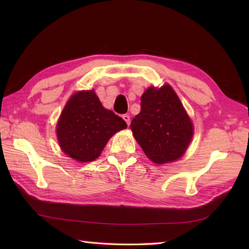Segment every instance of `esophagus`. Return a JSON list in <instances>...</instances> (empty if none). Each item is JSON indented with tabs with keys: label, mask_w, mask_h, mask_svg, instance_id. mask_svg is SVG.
Segmentation results:
<instances>
[{
	"label": "esophagus",
	"mask_w": 249,
	"mask_h": 249,
	"mask_svg": "<svg viewBox=\"0 0 249 249\" xmlns=\"http://www.w3.org/2000/svg\"><path fill=\"white\" fill-rule=\"evenodd\" d=\"M122 118H123V120L126 122V124H127V125L130 124V116L128 114H124L123 116H122Z\"/></svg>",
	"instance_id": "esophagus-1"
}]
</instances>
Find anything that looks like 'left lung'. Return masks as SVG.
Returning a JSON list of instances; mask_svg holds the SVG:
<instances>
[{"mask_svg":"<svg viewBox=\"0 0 249 249\" xmlns=\"http://www.w3.org/2000/svg\"><path fill=\"white\" fill-rule=\"evenodd\" d=\"M130 128L145 155L155 163L178 160L194 134L192 121L169 84L146 89Z\"/></svg>","mask_w":249,"mask_h":249,"instance_id":"obj_1","label":"left lung"}]
</instances>
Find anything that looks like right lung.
<instances>
[{
  "instance_id": "add662e5",
  "label": "right lung",
  "mask_w": 249,
  "mask_h": 249,
  "mask_svg": "<svg viewBox=\"0 0 249 249\" xmlns=\"http://www.w3.org/2000/svg\"><path fill=\"white\" fill-rule=\"evenodd\" d=\"M127 127L126 122L100 104L93 91L76 93L68 100L56 126L63 152L78 161L95 160L109 139Z\"/></svg>"
}]
</instances>
